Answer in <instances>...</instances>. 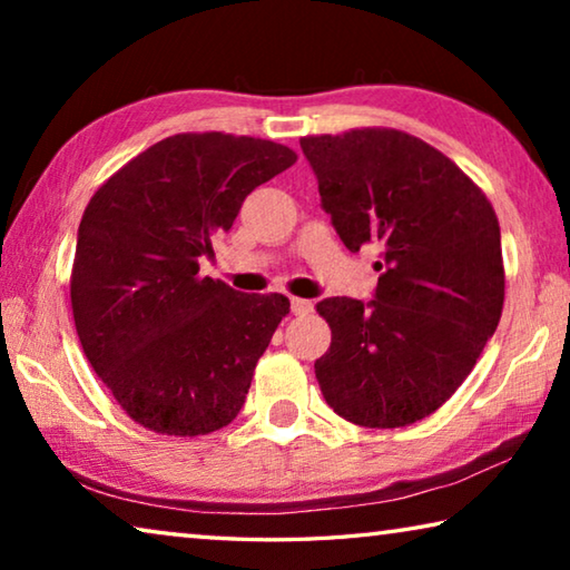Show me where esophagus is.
Wrapping results in <instances>:
<instances>
[{
  "label": "esophagus",
  "mask_w": 570,
  "mask_h": 570,
  "mask_svg": "<svg viewBox=\"0 0 570 570\" xmlns=\"http://www.w3.org/2000/svg\"><path fill=\"white\" fill-rule=\"evenodd\" d=\"M314 308V304L308 302V298H296V296H292V312L296 314V316H304V314H308Z\"/></svg>",
  "instance_id": "esophagus-1"
}]
</instances>
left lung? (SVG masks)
I'll list each match as a JSON object with an SVG mask.
<instances>
[{"label":"left lung","instance_id":"obj_1","mask_svg":"<svg viewBox=\"0 0 570 570\" xmlns=\"http://www.w3.org/2000/svg\"><path fill=\"white\" fill-rule=\"evenodd\" d=\"M302 150L344 246L382 250L372 302L316 304L332 330L316 380L340 417L404 428L455 394L498 330V216L455 163L402 130L312 135Z\"/></svg>","mask_w":570,"mask_h":570}]
</instances>
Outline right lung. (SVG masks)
I'll use <instances>...</instances> for the list:
<instances>
[{
    "label": "right lung",
    "instance_id": "right-lung-1",
    "mask_svg": "<svg viewBox=\"0 0 570 570\" xmlns=\"http://www.w3.org/2000/svg\"><path fill=\"white\" fill-rule=\"evenodd\" d=\"M296 163L272 140L180 132L105 180L77 228L70 278L82 352L130 417L196 438L236 417L284 294L200 276L246 196Z\"/></svg>",
    "mask_w": 570,
    "mask_h": 570
}]
</instances>
